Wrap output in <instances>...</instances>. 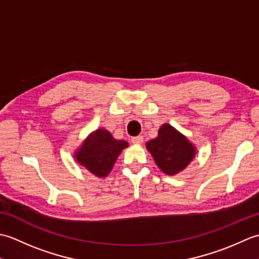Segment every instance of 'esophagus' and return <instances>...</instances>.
Here are the masks:
<instances>
[{
  "mask_svg": "<svg viewBox=\"0 0 259 259\" xmlns=\"http://www.w3.org/2000/svg\"><path fill=\"white\" fill-rule=\"evenodd\" d=\"M131 142H133L134 145H141L142 142H144V137L142 136L133 137V138H131Z\"/></svg>",
  "mask_w": 259,
  "mask_h": 259,
  "instance_id": "esophagus-1",
  "label": "esophagus"
}]
</instances>
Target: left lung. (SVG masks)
<instances>
[{
	"label": "left lung",
	"instance_id": "1",
	"mask_svg": "<svg viewBox=\"0 0 259 259\" xmlns=\"http://www.w3.org/2000/svg\"><path fill=\"white\" fill-rule=\"evenodd\" d=\"M146 147L159 169L169 176L183 171L196 155L195 146L169 123H163L157 138L148 141Z\"/></svg>",
	"mask_w": 259,
	"mask_h": 259
}]
</instances>
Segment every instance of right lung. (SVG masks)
<instances>
[{"mask_svg":"<svg viewBox=\"0 0 259 259\" xmlns=\"http://www.w3.org/2000/svg\"><path fill=\"white\" fill-rule=\"evenodd\" d=\"M128 142L114 139L106 129H98L83 141L74 153V158L97 177L104 178L111 171L118 156Z\"/></svg>","mask_w":259,"mask_h":259,"instance_id":"right-lung-1","label":"right lung"}]
</instances>
